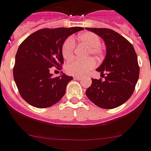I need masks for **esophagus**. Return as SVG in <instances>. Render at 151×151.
I'll return each instance as SVG.
<instances>
[{"mask_svg": "<svg viewBox=\"0 0 151 151\" xmlns=\"http://www.w3.org/2000/svg\"><path fill=\"white\" fill-rule=\"evenodd\" d=\"M81 78H82V77H80V76H74V80H80Z\"/></svg>", "mask_w": 151, "mask_h": 151, "instance_id": "obj_1", "label": "esophagus"}]
</instances>
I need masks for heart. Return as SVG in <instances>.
<instances>
[{
	"instance_id": "heart-1",
	"label": "heart",
	"mask_w": 151,
	"mask_h": 151,
	"mask_svg": "<svg viewBox=\"0 0 151 151\" xmlns=\"http://www.w3.org/2000/svg\"><path fill=\"white\" fill-rule=\"evenodd\" d=\"M78 40L83 44L88 47L87 56L92 55L96 58H100L103 55V50L100 45V38L96 34L90 32H85L78 35ZM74 48V40L72 37H68L64 41L62 46V54L65 59L71 58ZM96 65L94 60L88 59L86 61L72 60L67 63L65 71L71 75H83Z\"/></svg>"
}]
</instances>
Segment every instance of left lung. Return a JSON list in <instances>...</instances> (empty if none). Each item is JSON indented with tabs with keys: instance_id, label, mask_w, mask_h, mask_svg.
<instances>
[{
	"instance_id": "obj_1",
	"label": "left lung",
	"mask_w": 151,
	"mask_h": 151,
	"mask_svg": "<svg viewBox=\"0 0 151 151\" xmlns=\"http://www.w3.org/2000/svg\"><path fill=\"white\" fill-rule=\"evenodd\" d=\"M86 29L100 37L106 48L105 59L96 69L101 75L106 73L105 80L91 79V86L86 90V96L99 108H117L131 97L138 81L139 67L134 46L111 29Z\"/></svg>"
}]
</instances>
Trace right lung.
Wrapping results in <instances>:
<instances>
[{
  "mask_svg": "<svg viewBox=\"0 0 151 151\" xmlns=\"http://www.w3.org/2000/svg\"><path fill=\"white\" fill-rule=\"evenodd\" d=\"M83 27L43 29L34 32L20 45L15 55L13 76L21 97L38 108L59 102L72 77L60 71L53 77L50 68L63 63L62 46L70 35Z\"/></svg>",
  "mask_w": 151,
  "mask_h": 151,
  "instance_id": "right-lung-1",
  "label": "right lung"
}]
</instances>
